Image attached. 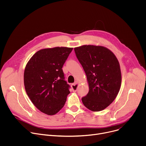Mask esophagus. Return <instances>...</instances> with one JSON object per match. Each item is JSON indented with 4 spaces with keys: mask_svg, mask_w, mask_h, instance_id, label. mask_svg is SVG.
Listing matches in <instances>:
<instances>
[{
    "mask_svg": "<svg viewBox=\"0 0 146 146\" xmlns=\"http://www.w3.org/2000/svg\"><path fill=\"white\" fill-rule=\"evenodd\" d=\"M78 85H79V83L78 82H76L74 83H73V84H72V87L73 91L74 92H76V91L77 90V88L78 87Z\"/></svg>",
    "mask_w": 146,
    "mask_h": 146,
    "instance_id": "obj_1",
    "label": "esophagus"
}]
</instances>
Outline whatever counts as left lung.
I'll list each match as a JSON object with an SVG mask.
<instances>
[{
	"label": "left lung",
	"instance_id": "left-lung-1",
	"mask_svg": "<svg viewBox=\"0 0 146 146\" xmlns=\"http://www.w3.org/2000/svg\"><path fill=\"white\" fill-rule=\"evenodd\" d=\"M76 56L87 76L88 94L82 98L84 105L92 111H100L114 100L121 85L119 62L114 53L100 46L75 47Z\"/></svg>",
	"mask_w": 146,
	"mask_h": 146
}]
</instances>
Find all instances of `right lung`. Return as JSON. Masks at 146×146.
<instances>
[{"label":"right lung","mask_w":146,"mask_h":146,"mask_svg":"<svg viewBox=\"0 0 146 146\" xmlns=\"http://www.w3.org/2000/svg\"><path fill=\"white\" fill-rule=\"evenodd\" d=\"M72 50L65 47L41 49L25 66L26 92L36 108L46 114H56L64 106L70 93L62 68Z\"/></svg>","instance_id":"obj_1"}]
</instances>
